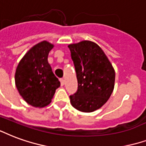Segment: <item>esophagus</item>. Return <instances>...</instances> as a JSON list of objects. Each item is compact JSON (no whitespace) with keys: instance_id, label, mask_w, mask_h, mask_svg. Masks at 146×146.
Masks as SVG:
<instances>
[{"instance_id":"1","label":"esophagus","mask_w":146,"mask_h":146,"mask_svg":"<svg viewBox=\"0 0 146 146\" xmlns=\"http://www.w3.org/2000/svg\"><path fill=\"white\" fill-rule=\"evenodd\" d=\"M60 80L61 85H62V86H63V85H64V84H65V80H64V79L61 78V79H60V80Z\"/></svg>"}]
</instances>
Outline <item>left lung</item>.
<instances>
[{
	"label": "left lung",
	"instance_id": "8db88e82",
	"mask_svg": "<svg viewBox=\"0 0 146 146\" xmlns=\"http://www.w3.org/2000/svg\"><path fill=\"white\" fill-rule=\"evenodd\" d=\"M71 52L78 89L70 96L72 106L82 112H93L106 103L114 87L115 72L98 44L82 41L68 46Z\"/></svg>",
	"mask_w": 146,
	"mask_h": 146
}]
</instances>
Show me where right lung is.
Returning <instances> with one entry per match:
<instances>
[{"instance_id": "right-lung-1", "label": "right lung", "mask_w": 146, "mask_h": 146, "mask_svg": "<svg viewBox=\"0 0 146 146\" xmlns=\"http://www.w3.org/2000/svg\"><path fill=\"white\" fill-rule=\"evenodd\" d=\"M54 45L42 41L27 52L18 63L15 75V85L27 103L43 108L51 103L60 82L54 75L48 62Z\"/></svg>"}]
</instances>
